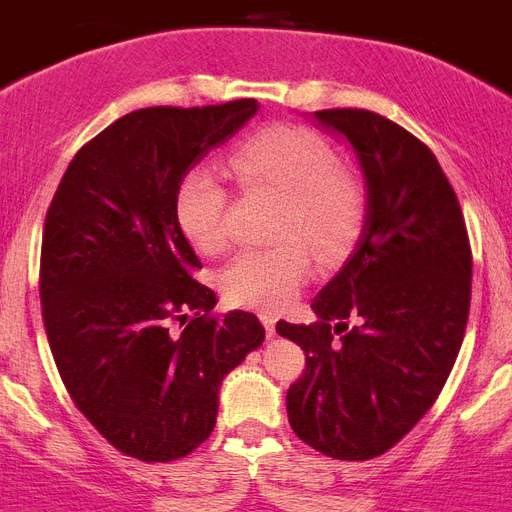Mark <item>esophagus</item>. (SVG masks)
I'll use <instances>...</instances> for the list:
<instances>
[{
	"instance_id": "esophagus-1",
	"label": "esophagus",
	"mask_w": 512,
	"mask_h": 512,
	"mask_svg": "<svg viewBox=\"0 0 512 512\" xmlns=\"http://www.w3.org/2000/svg\"><path fill=\"white\" fill-rule=\"evenodd\" d=\"M259 318H261V323H264V328H266V336H269V338L277 336V318H274L271 312H261Z\"/></svg>"
}]
</instances>
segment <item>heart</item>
<instances>
[{
	"label": "heart",
	"instance_id": "obj_1",
	"mask_svg": "<svg viewBox=\"0 0 512 512\" xmlns=\"http://www.w3.org/2000/svg\"><path fill=\"white\" fill-rule=\"evenodd\" d=\"M336 151L305 128L277 125L243 140L228 166L246 192L282 202L274 241H302L312 251L333 256L361 228L364 194L354 176L336 169ZM228 194L215 174L194 166L179 179L174 217L189 246L215 256L228 246ZM310 277V256L300 243L269 251H241L220 271L225 300L253 310H282Z\"/></svg>",
	"mask_w": 512,
	"mask_h": 512
}]
</instances>
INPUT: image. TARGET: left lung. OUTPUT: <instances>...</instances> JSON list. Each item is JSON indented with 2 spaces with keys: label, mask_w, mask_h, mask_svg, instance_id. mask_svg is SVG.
<instances>
[{
  "label": "left lung",
  "mask_w": 512,
  "mask_h": 512,
  "mask_svg": "<svg viewBox=\"0 0 512 512\" xmlns=\"http://www.w3.org/2000/svg\"><path fill=\"white\" fill-rule=\"evenodd\" d=\"M310 117L354 151L364 223L312 297L318 320L277 323L307 354L287 415L320 454L364 461L408 436L449 379L469 318L472 251L459 200L425 143L369 110Z\"/></svg>",
  "instance_id": "left-lung-1"
}]
</instances>
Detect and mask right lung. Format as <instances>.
I'll list each match as a JSON object with an SVG mask.
<instances>
[{"mask_svg": "<svg viewBox=\"0 0 512 512\" xmlns=\"http://www.w3.org/2000/svg\"><path fill=\"white\" fill-rule=\"evenodd\" d=\"M256 99L148 107L81 148L45 217L40 302L53 359L84 418L125 456L174 461L210 438L223 379L264 343L217 297L174 217L176 184L259 112ZM193 320L182 334L170 320Z\"/></svg>", "mask_w": 512, "mask_h": 512, "instance_id": "add662e5", "label": "right lung"}]
</instances>
